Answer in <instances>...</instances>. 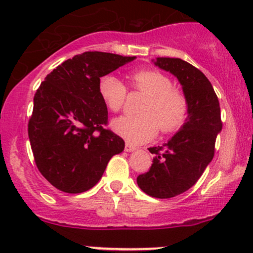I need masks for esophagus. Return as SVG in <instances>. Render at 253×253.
<instances>
[{
  "instance_id": "obj_1",
  "label": "esophagus",
  "mask_w": 253,
  "mask_h": 253,
  "mask_svg": "<svg viewBox=\"0 0 253 253\" xmlns=\"http://www.w3.org/2000/svg\"><path fill=\"white\" fill-rule=\"evenodd\" d=\"M135 150H136L135 145H132V143H129V142H126V145H125V151L131 152V151H135Z\"/></svg>"
}]
</instances>
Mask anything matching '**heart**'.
<instances>
[{
    "label": "heart",
    "mask_w": 253,
    "mask_h": 253,
    "mask_svg": "<svg viewBox=\"0 0 253 253\" xmlns=\"http://www.w3.org/2000/svg\"><path fill=\"white\" fill-rule=\"evenodd\" d=\"M131 87L146 94L138 116H122L112 121L113 131L131 143H142L163 133L177 131L189 116V101L185 93L160 70H136L128 76ZM98 92L102 101L112 112L121 111L127 98V88L117 77L107 74L99 79Z\"/></svg>",
    "instance_id": "heart-1"
}]
</instances>
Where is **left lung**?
Segmentation results:
<instances>
[{
  "mask_svg": "<svg viewBox=\"0 0 253 253\" xmlns=\"http://www.w3.org/2000/svg\"><path fill=\"white\" fill-rule=\"evenodd\" d=\"M155 65L179 79L189 101L185 124L163 146L150 147L155 155L151 168L137 176L142 192L168 199L186 192L202 176L214 156L222 120L217 94L198 68L179 58H156Z\"/></svg>",
  "mask_w": 253,
  "mask_h": 253,
  "instance_id": "1",
  "label": "left lung"
}]
</instances>
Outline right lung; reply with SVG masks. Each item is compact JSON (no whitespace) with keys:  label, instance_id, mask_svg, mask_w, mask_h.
<instances>
[{"label":"right lung","instance_id":"1","mask_svg":"<svg viewBox=\"0 0 253 253\" xmlns=\"http://www.w3.org/2000/svg\"><path fill=\"white\" fill-rule=\"evenodd\" d=\"M133 59L85 51L58 65L36 90L27 127L31 150L39 171L61 192L89 190L124 151L125 141L104 127L108 111L98 83Z\"/></svg>","mask_w":253,"mask_h":253}]
</instances>
